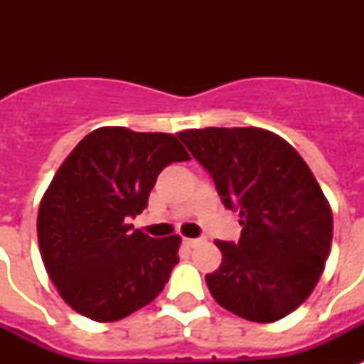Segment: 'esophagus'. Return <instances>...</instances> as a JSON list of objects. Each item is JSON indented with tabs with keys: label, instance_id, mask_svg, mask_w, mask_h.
I'll return each mask as SVG.
<instances>
[{
	"label": "esophagus",
	"instance_id": "esophagus-1",
	"mask_svg": "<svg viewBox=\"0 0 364 364\" xmlns=\"http://www.w3.org/2000/svg\"><path fill=\"white\" fill-rule=\"evenodd\" d=\"M200 242H202L200 238H183V243H185L187 247H196Z\"/></svg>",
	"mask_w": 364,
	"mask_h": 364
}]
</instances>
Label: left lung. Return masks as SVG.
I'll return each mask as SVG.
<instances>
[{
    "mask_svg": "<svg viewBox=\"0 0 364 364\" xmlns=\"http://www.w3.org/2000/svg\"><path fill=\"white\" fill-rule=\"evenodd\" d=\"M177 136L243 227L238 243L215 242L223 262L205 276L210 293L247 321L289 316L316 289L333 243V211L311 170L291 143L255 126Z\"/></svg>",
    "mask_w": 364,
    "mask_h": 364,
    "instance_id": "obj_1",
    "label": "left lung"
}]
</instances>
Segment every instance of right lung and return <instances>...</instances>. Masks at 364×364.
Instances as JSON below:
<instances>
[{
  "mask_svg": "<svg viewBox=\"0 0 364 364\" xmlns=\"http://www.w3.org/2000/svg\"><path fill=\"white\" fill-rule=\"evenodd\" d=\"M173 134L102 126L68 154L37 213L43 264L77 314L119 321L153 302L177 264L181 236L151 238L128 223L154 181L188 160Z\"/></svg>",
  "mask_w": 364,
  "mask_h": 364,
  "instance_id": "add662e5",
  "label": "right lung"
}]
</instances>
